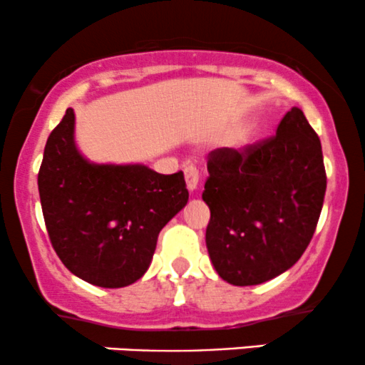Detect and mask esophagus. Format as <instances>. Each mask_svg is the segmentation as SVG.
<instances>
[{"label":"esophagus","instance_id":"obj_1","mask_svg":"<svg viewBox=\"0 0 365 365\" xmlns=\"http://www.w3.org/2000/svg\"><path fill=\"white\" fill-rule=\"evenodd\" d=\"M185 182L188 190L195 192L197 185H199V171H197L195 166H185Z\"/></svg>","mask_w":365,"mask_h":365}]
</instances>
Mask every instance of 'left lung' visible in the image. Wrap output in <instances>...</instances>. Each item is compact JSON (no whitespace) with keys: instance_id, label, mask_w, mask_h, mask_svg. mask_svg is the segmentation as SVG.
Returning <instances> with one entry per match:
<instances>
[{"instance_id":"1","label":"left lung","mask_w":365,"mask_h":365,"mask_svg":"<svg viewBox=\"0 0 365 365\" xmlns=\"http://www.w3.org/2000/svg\"><path fill=\"white\" fill-rule=\"evenodd\" d=\"M207 171L206 245L216 273L249 287L290 269L316 232L326 194L321 140L302 110L292 108L276 135L244 153L212 150Z\"/></svg>"}]
</instances>
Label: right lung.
Returning a JSON list of instances; mask_svg holds the SVG:
<instances>
[{"label":"right lung","mask_w":365,"mask_h":365,"mask_svg":"<svg viewBox=\"0 0 365 365\" xmlns=\"http://www.w3.org/2000/svg\"><path fill=\"white\" fill-rule=\"evenodd\" d=\"M37 185L58 257L70 273L103 288L144 276L159 232L188 200L182 171L89 161L75 144L72 108L46 142Z\"/></svg>","instance_id":"right-lung-1"}]
</instances>
